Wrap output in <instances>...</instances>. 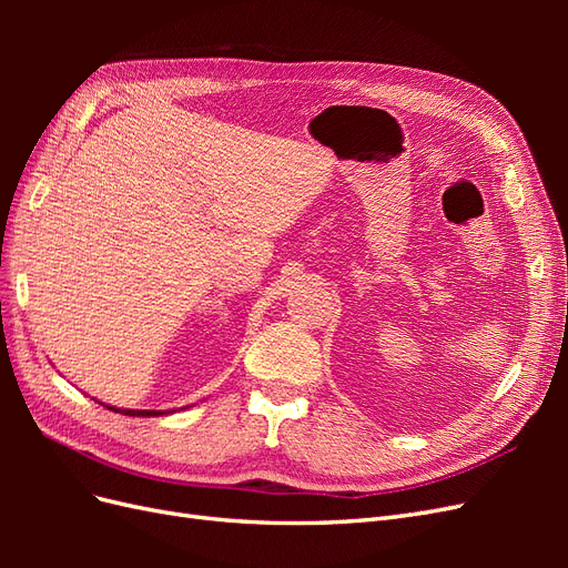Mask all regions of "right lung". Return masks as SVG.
<instances>
[{"label": "right lung", "instance_id": "add662e5", "mask_svg": "<svg viewBox=\"0 0 568 568\" xmlns=\"http://www.w3.org/2000/svg\"><path fill=\"white\" fill-rule=\"evenodd\" d=\"M113 412H120V415H130V417H156V415H168V409H120V407H111L104 405Z\"/></svg>", "mask_w": 568, "mask_h": 568}]
</instances>
